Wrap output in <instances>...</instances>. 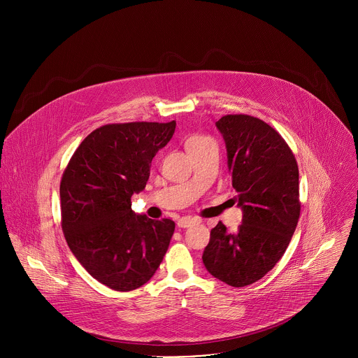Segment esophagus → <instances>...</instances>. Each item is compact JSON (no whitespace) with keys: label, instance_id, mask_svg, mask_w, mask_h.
<instances>
[{"label":"esophagus","instance_id":"esophagus-1","mask_svg":"<svg viewBox=\"0 0 358 358\" xmlns=\"http://www.w3.org/2000/svg\"><path fill=\"white\" fill-rule=\"evenodd\" d=\"M195 222H196V220L189 218V217H184V218H181V220L177 222V227H178V228H188V227H191V225L195 224Z\"/></svg>","mask_w":358,"mask_h":358}]
</instances>
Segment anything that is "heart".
<instances>
[{
	"label": "heart",
	"instance_id": "obj_1",
	"mask_svg": "<svg viewBox=\"0 0 358 358\" xmlns=\"http://www.w3.org/2000/svg\"><path fill=\"white\" fill-rule=\"evenodd\" d=\"M203 137H201V136H191L188 140H187V143H185V145L187 144H191V143H195V141H199V140H202Z\"/></svg>",
	"mask_w": 358,
	"mask_h": 358
}]
</instances>
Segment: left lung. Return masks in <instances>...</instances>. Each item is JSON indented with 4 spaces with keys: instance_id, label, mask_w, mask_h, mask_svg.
Returning a JSON list of instances; mask_svg holds the SVG:
<instances>
[{
    "instance_id": "1",
    "label": "left lung",
    "mask_w": 358,
    "mask_h": 358,
    "mask_svg": "<svg viewBox=\"0 0 358 358\" xmlns=\"http://www.w3.org/2000/svg\"><path fill=\"white\" fill-rule=\"evenodd\" d=\"M215 126L225 140L242 224L229 234L218 222L202 262L214 278L242 287L264 278L289 246L300 215L299 169L282 136L261 119L228 115Z\"/></svg>"
}]
</instances>
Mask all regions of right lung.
I'll use <instances>...</instances> for the list:
<instances>
[{"instance_id": "obj_1", "label": "right lung", "mask_w": 358, "mask_h": 358, "mask_svg": "<svg viewBox=\"0 0 358 358\" xmlns=\"http://www.w3.org/2000/svg\"><path fill=\"white\" fill-rule=\"evenodd\" d=\"M176 122L106 124L76 148L61 181L62 229L79 264L100 283L129 292L160 266L176 224L131 210L145 188L151 160L173 137Z\"/></svg>"}]
</instances>
